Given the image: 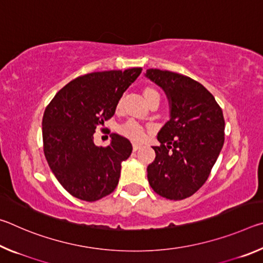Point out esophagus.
<instances>
[{"label":"esophagus","mask_w":263,"mask_h":263,"mask_svg":"<svg viewBox=\"0 0 263 263\" xmlns=\"http://www.w3.org/2000/svg\"><path fill=\"white\" fill-rule=\"evenodd\" d=\"M141 148V145H138V144H133V151H138V149H140Z\"/></svg>","instance_id":"obj_1"}]
</instances>
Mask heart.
<instances>
[{
  "label": "heart",
  "mask_w": 263,
  "mask_h": 263,
  "mask_svg": "<svg viewBox=\"0 0 263 263\" xmlns=\"http://www.w3.org/2000/svg\"><path fill=\"white\" fill-rule=\"evenodd\" d=\"M142 94H144L146 101L149 104L151 102L154 100H160L158 91L155 90L152 87H145L144 90H142ZM122 106V101L119 100L116 104V109L119 110ZM119 133L122 136L128 138V139L136 142H140L144 141L146 139V131L145 128L142 127L139 123H137L136 121H127L126 123H124L123 125L119 126Z\"/></svg>",
  "instance_id": "obj_1"
}]
</instances>
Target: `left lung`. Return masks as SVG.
Instances as JSON below:
<instances>
[{"label": "left lung", "instance_id": "1", "mask_svg": "<svg viewBox=\"0 0 263 263\" xmlns=\"http://www.w3.org/2000/svg\"><path fill=\"white\" fill-rule=\"evenodd\" d=\"M171 103V119L158 133L155 159L147 167L149 185L158 195L181 201L205 183L224 145L225 121L208 89L189 77L147 69Z\"/></svg>", "mask_w": 263, "mask_h": 263}]
</instances>
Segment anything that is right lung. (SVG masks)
I'll return each mask as SVG.
<instances>
[{"instance_id": "obj_1", "label": "right lung", "mask_w": 263, "mask_h": 263, "mask_svg": "<svg viewBox=\"0 0 263 263\" xmlns=\"http://www.w3.org/2000/svg\"><path fill=\"white\" fill-rule=\"evenodd\" d=\"M142 68L81 75L61 88L43 116V147L59 183L79 199L95 202L118 184L121 163L132 153L130 140L111 135L106 147L94 144L96 128L115 115L124 91Z\"/></svg>"}]
</instances>
